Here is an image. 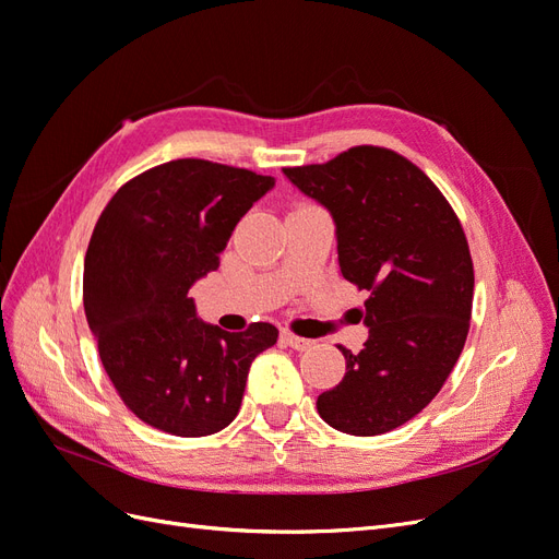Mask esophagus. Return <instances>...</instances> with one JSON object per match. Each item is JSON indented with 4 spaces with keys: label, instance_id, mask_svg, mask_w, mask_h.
Listing matches in <instances>:
<instances>
[{
    "label": "esophagus",
    "instance_id": "obj_1",
    "mask_svg": "<svg viewBox=\"0 0 559 559\" xmlns=\"http://www.w3.org/2000/svg\"><path fill=\"white\" fill-rule=\"evenodd\" d=\"M282 341L289 345V347L298 349V352H306V349H310L314 345V341H310V337H300V335H294L289 331L282 333Z\"/></svg>",
    "mask_w": 559,
    "mask_h": 559
}]
</instances>
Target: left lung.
I'll use <instances>...</instances> for the list:
<instances>
[{
  "instance_id": "left-lung-1",
  "label": "left lung",
  "mask_w": 559,
  "mask_h": 559,
  "mask_svg": "<svg viewBox=\"0 0 559 559\" xmlns=\"http://www.w3.org/2000/svg\"><path fill=\"white\" fill-rule=\"evenodd\" d=\"M284 175L329 210L343 277L370 292L368 341L341 347L345 378L317 411L343 433L392 431L441 392L466 343L473 261L460 218L417 165L380 146Z\"/></svg>"
}]
</instances>
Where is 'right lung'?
Returning a JSON list of instances; mask_svg holds the SVG:
<instances>
[{"mask_svg": "<svg viewBox=\"0 0 559 559\" xmlns=\"http://www.w3.org/2000/svg\"><path fill=\"white\" fill-rule=\"evenodd\" d=\"M275 186L242 167L179 158L130 179L99 214L83 263V308L118 396L146 425L198 438L240 411L251 361L277 343L205 324L191 286L218 267L240 218Z\"/></svg>", "mask_w": 559, "mask_h": 559, "instance_id": "right-lung-1", "label": "right lung"}]
</instances>
